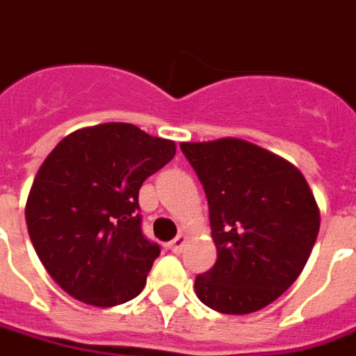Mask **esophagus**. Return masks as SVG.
<instances>
[{
	"mask_svg": "<svg viewBox=\"0 0 356 356\" xmlns=\"http://www.w3.org/2000/svg\"><path fill=\"white\" fill-rule=\"evenodd\" d=\"M184 244H186V237L181 233V235H177V237L173 238L172 243H168V248H170L173 254H179V252H183Z\"/></svg>",
	"mask_w": 356,
	"mask_h": 356,
	"instance_id": "esophagus-1",
	"label": "esophagus"
}]
</instances>
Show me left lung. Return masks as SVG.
Instances as JSON below:
<instances>
[{"label":"left lung","instance_id":"1","mask_svg":"<svg viewBox=\"0 0 356 356\" xmlns=\"http://www.w3.org/2000/svg\"><path fill=\"white\" fill-rule=\"evenodd\" d=\"M209 203L216 263L196 276L197 298L243 316L270 305L302 273L319 233V207L302 173L237 138L181 143Z\"/></svg>","mask_w":356,"mask_h":356}]
</instances>
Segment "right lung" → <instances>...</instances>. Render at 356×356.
Wrapping results in <instances>:
<instances>
[{
    "label": "right lung",
    "instance_id": "right-lung-1",
    "mask_svg": "<svg viewBox=\"0 0 356 356\" xmlns=\"http://www.w3.org/2000/svg\"><path fill=\"white\" fill-rule=\"evenodd\" d=\"M175 156V143L130 123L80 129L56 145L26 203L29 238L61 289L99 308L142 293L160 246L142 233L143 181Z\"/></svg>",
    "mask_w": 356,
    "mask_h": 356
}]
</instances>
